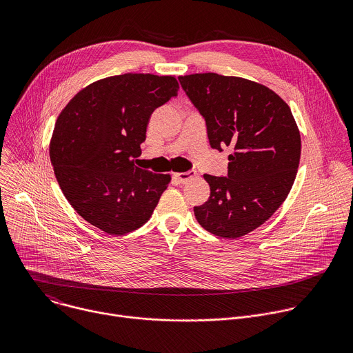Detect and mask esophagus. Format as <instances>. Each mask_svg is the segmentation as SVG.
<instances>
[{
  "label": "esophagus",
  "instance_id": "obj_1",
  "mask_svg": "<svg viewBox=\"0 0 353 353\" xmlns=\"http://www.w3.org/2000/svg\"><path fill=\"white\" fill-rule=\"evenodd\" d=\"M173 176H174V179H176V180H179V183L184 184V183H187V181H190L191 179H194V177H195V172H184V173H174Z\"/></svg>",
  "mask_w": 353,
  "mask_h": 353
}]
</instances>
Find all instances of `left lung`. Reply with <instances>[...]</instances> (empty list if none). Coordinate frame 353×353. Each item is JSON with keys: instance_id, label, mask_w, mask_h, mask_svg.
<instances>
[{"instance_id": "1", "label": "left lung", "mask_w": 353, "mask_h": 353, "mask_svg": "<svg viewBox=\"0 0 353 353\" xmlns=\"http://www.w3.org/2000/svg\"><path fill=\"white\" fill-rule=\"evenodd\" d=\"M207 123L212 148H233L228 177L204 174L211 195L194 207L198 223L223 239H239L283 204L300 162V132L290 108L272 89L215 72L179 77Z\"/></svg>"}]
</instances>
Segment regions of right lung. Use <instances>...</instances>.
I'll use <instances>...</instances> for the list:
<instances>
[{
    "mask_svg": "<svg viewBox=\"0 0 353 353\" xmlns=\"http://www.w3.org/2000/svg\"><path fill=\"white\" fill-rule=\"evenodd\" d=\"M174 75L123 74L79 90L60 113L50 159L63 194L90 225L121 236L152 216L170 174L135 166L155 109L177 96Z\"/></svg>",
    "mask_w": 353,
    "mask_h": 353,
    "instance_id": "add662e5",
    "label": "right lung"
}]
</instances>
